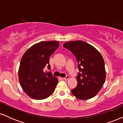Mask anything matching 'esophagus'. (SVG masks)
<instances>
[{"instance_id": "1", "label": "esophagus", "mask_w": 123, "mask_h": 123, "mask_svg": "<svg viewBox=\"0 0 123 123\" xmlns=\"http://www.w3.org/2000/svg\"><path fill=\"white\" fill-rule=\"evenodd\" d=\"M62 79L64 80H68L69 79V76L67 75L65 77H62Z\"/></svg>"}]
</instances>
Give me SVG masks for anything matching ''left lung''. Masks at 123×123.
<instances>
[{
  "mask_svg": "<svg viewBox=\"0 0 123 123\" xmlns=\"http://www.w3.org/2000/svg\"><path fill=\"white\" fill-rule=\"evenodd\" d=\"M63 47L74 54L78 62L80 72L76 77L77 85L71 90L73 95L81 100L93 98L105 81V62L102 55L84 41L68 42Z\"/></svg>",
  "mask_w": 123,
  "mask_h": 123,
  "instance_id": "left-lung-1",
  "label": "left lung"
}]
</instances>
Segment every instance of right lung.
<instances>
[{"label": "right lung", "mask_w": 123, "mask_h": 123, "mask_svg": "<svg viewBox=\"0 0 123 123\" xmlns=\"http://www.w3.org/2000/svg\"><path fill=\"white\" fill-rule=\"evenodd\" d=\"M57 41L40 42L28 49L22 56L18 70L21 87L27 95L34 99L48 98L54 91L58 80L51 72H44L50 57L58 48Z\"/></svg>", "instance_id": "add662e5"}]
</instances>
